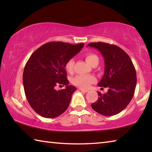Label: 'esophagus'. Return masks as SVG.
I'll return each instance as SVG.
<instances>
[{"mask_svg": "<svg viewBox=\"0 0 152 152\" xmlns=\"http://www.w3.org/2000/svg\"><path fill=\"white\" fill-rule=\"evenodd\" d=\"M78 90H79V91H82V92H87L88 91V90L83 89V88H78Z\"/></svg>", "mask_w": 152, "mask_h": 152, "instance_id": "1", "label": "esophagus"}]
</instances>
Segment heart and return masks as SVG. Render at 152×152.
<instances>
[{"label": "heart", "mask_w": 152, "mask_h": 152, "mask_svg": "<svg viewBox=\"0 0 152 152\" xmlns=\"http://www.w3.org/2000/svg\"><path fill=\"white\" fill-rule=\"evenodd\" d=\"M85 59L87 62L90 65H92L95 61H99L97 56L92 53H86L85 55ZM74 59H70L66 61L65 64L66 70L69 73H72L74 66ZM96 81V78L92 75H78L74 78L72 82L74 85L78 86L81 88H87L91 84Z\"/></svg>", "instance_id": "1"}]
</instances>
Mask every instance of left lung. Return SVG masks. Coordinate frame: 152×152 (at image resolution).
I'll list each match as a JSON object with an SVG mask.
<instances>
[{"instance_id":"1","label":"left lung","mask_w":152,"mask_h":152,"mask_svg":"<svg viewBox=\"0 0 152 152\" xmlns=\"http://www.w3.org/2000/svg\"><path fill=\"white\" fill-rule=\"evenodd\" d=\"M103 56L104 74L99 86L109 88L107 93L98 92L99 99L91 104L95 111L104 116H113L125 109L135 93L137 75L129 56L121 48L104 42L90 43Z\"/></svg>"}]
</instances>
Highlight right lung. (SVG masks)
I'll use <instances>...</instances> for the list:
<instances>
[{
    "label": "right lung",
    "mask_w": 152,
    "mask_h": 152,
    "mask_svg": "<svg viewBox=\"0 0 152 152\" xmlns=\"http://www.w3.org/2000/svg\"><path fill=\"white\" fill-rule=\"evenodd\" d=\"M84 43L51 42L36 50L25 64L23 81L30 106L41 116L55 118L65 112L76 88L68 85L65 70L66 61L76 55ZM66 85L56 91L55 86Z\"/></svg>",
    "instance_id": "add662e5"
}]
</instances>
